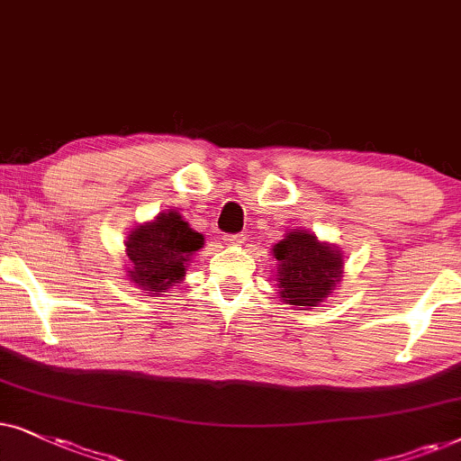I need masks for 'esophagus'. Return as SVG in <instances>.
I'll return each instance as SVG.
<instances>
[{"mask_svg":"<svg viewBox=\"0 0 461 461\" xmlns=\"http://www.w3.org/2000/svg\"><path fill=\"white\" fill-rule=\"evenodd\" d=\"M223 242L230 244V247H236V244H242L244 242V236L242 234H225L223 236Z\"/></svg>","mask_w":461,"mask_h":461,"instance_id":"obj_1","label":"esophagus"}]
</instances>
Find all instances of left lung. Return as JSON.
<instances>
[{"label":"left lung","mask_w":461,"mask_h":461,"mask_svg":"<svg viewBox=\"0 0 461 461\" xmlns=\"http://www.w3.org/2000/svg\"><path fill=\"white\" fill-rule=\"evenodd\" d=\"M285 303L318 305L341 280V255L308 231H291L274 247Z\"/></svg>","instance_id":"obj_1"}]
</instances>
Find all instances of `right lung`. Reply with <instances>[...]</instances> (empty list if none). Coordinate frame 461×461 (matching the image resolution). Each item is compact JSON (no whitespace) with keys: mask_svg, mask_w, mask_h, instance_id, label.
Returning <instances> with one entry per match:
<instances>
[{"mask_svg":"<svg viewBox=\"0 0 461 461\" xmlns=\"http://www.w3.org/2000/svg\"><path fill=\"white\" fill-rule=\"evenodd\" d=\"M204 238L179 212H162L153 223L139 225L126 240L131 280L159 294L185 276L189 257L202 249Z\"/></svg>","mask_w":461,"mask_h":461,"instance_id":"1","label":"right lung"}]
</instances>
